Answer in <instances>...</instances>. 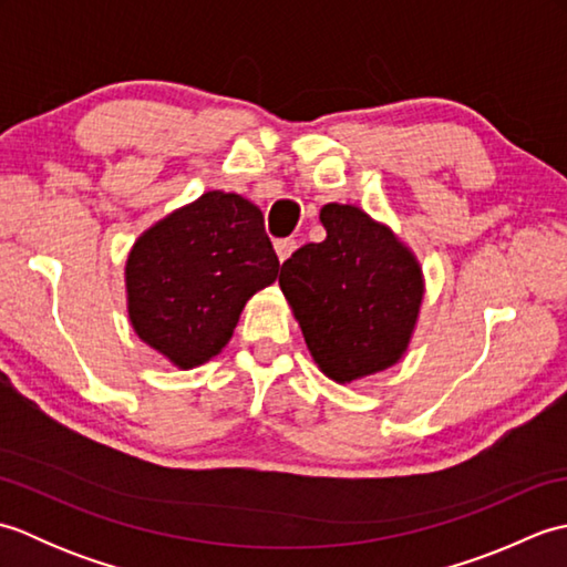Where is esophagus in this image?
<instances>
[{
	"mask_svg": "<svg viewBox=\"0 0 567 567\" xmlns=\"http://www.w3.org/2000/svg\"><path fill=\"white\" fill-rule=\"evenodd\" d=\"M295 248H297V240L295 238H280L275 244V252H277V258H280V262H285L287 258H290L292 252H295Z\"/></svg>",
	"mask_w": 567,
	"mask_h": 567,
	"instance_id": "obj_1",
	"label": "esophagus"
}]
</instances>
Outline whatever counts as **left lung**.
I'll return each instance as SVG.
<instances>
[{
    "instance_id": "left-lung-1",
    "label": "left lung",
    "mask_w": 567,
    "mask_h": 567,
    "mask_svg": "<svg viewBox=\"0 0 567 567\" xmlns=\"http://www.w3.org/2000/svg\"><path fill=\"white\" fill-rule=\"evenodd\" d=\"M321 244L282 262L280 287L319 368L351 382L394 365L412 339L424 282L390 228L351 204H327Z\"/></svg>"
}]
</instances>
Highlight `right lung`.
<instances>
[{
	"label": "right lung",
	"mask_w": 567,
	"mask_h": 567,
	"mask_svg": "<svg viewBox=\"0 0 567 567\" xmlns=\"http://www.w3.org/2000/svg\"><path fill=\"white\" fill-rule=\"evenodd\" d=\"M277 270L256 204L207 192L136 240L126 260L131 323L177 368L202 365L228 343L240 309Z\"/></svg>",
	"instance_id": "1"
}]
</instances>
